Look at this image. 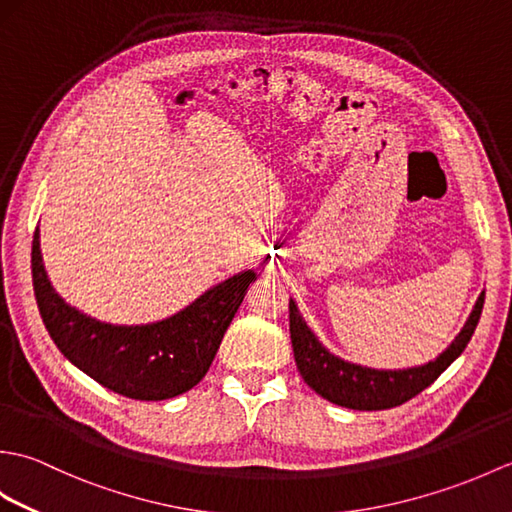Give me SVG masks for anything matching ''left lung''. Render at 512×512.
<instances>
[{
    "label": "left lung",
    "mask_w": 512,
    "mask_h": 512,
    "mask_svg": "<svg viewBox=\"0 0 512 512\" xmlns=\"http://www.w3.org/2000/svg\"><path fill=\"white\" fill-rule=\"evenodd\" d=\"M484 308V292L477 297L475 306L466 319L464 328L455 336L451 345L433 361L407 367V369H374L345 361V358L332 354L314 332L303 321L295 299H290V341L295 352V363L303 380L325 400L339 407L356 411H378L398 407L402 402L418 396L427 389L464 347L469 345L471 336L480 321Z\"/></svg>",
    "instance_id": "8db88e82"
}]
</instances>
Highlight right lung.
Returning a JSON list of instances; mask_svg holds the SVG:
<instances>
[{"mask_svg": "<svg viewBox=\"0 0 512 512\" xmlns=\"http://www.w3.org/2000/svg\"><path fill=\"white\" fill-rule=\"evenodd\" d=\"M255 279L242 270L167 319L114 325L65 303L43 266L39 228L32 239V284L50 339L96 383L134 400H167L198 385Z\"/></svg>", "mask_w": 512, "mask_h": 512, "instance_id": "obj_1", "label": "right lung"}]
</instances>
